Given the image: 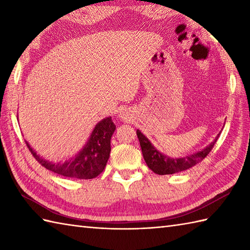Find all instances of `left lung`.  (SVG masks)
<instances>
[{"instance_id":"1","label":"left lung","mask_w":250,"mask_h":250,"mask_svg":"<svg viewBox=\"0 0 250 250\" xmlns=\"http://www.w3.org/2000/svg\"><path fill=\"white\" fill-rule=\"evenodd\" d=\"M136 135L139 137L143 157L144 160L151 171L159 175H168V174H175L186 171L190 167H194L195 164L201 162L203 159L208 155V153L213 149L215 143L217 142L218 136L216 137L213 143H210L208 146H206L204 149L193 153V155L186 156L184 158H169L164 156L163 153L158 151L149 140L142 133L140 130L136 131Z\"/></svg>"}]
</instances>
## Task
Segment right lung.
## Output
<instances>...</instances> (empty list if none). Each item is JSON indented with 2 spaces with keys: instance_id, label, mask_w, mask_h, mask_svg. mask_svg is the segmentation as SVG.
<instances>
[{
  "instance_id": "obj_1",
  "label": "right lung",
  "mask_w": 250,
  "mask_h": 250,
  "mask_svg": "<svg viewBox=\"0 0 250 250\" xmlns=\"http://www.w3.org/2000/svg\"><path fill=\"white\" fill-rule=\"evenodd\" d=\"M116 130L111 117L104 118L94 126L87 144L77 155L64 163H55L41 158L25 142L29 150L42 167L62 176L91 179L103 172L110 153V139Z\"/></svg>"
}]
</instances>
